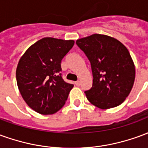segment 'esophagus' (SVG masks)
I'll return each instance as SVG.
<instances>
[{
    "label": "esophagus",
    "mask_w": 148,
    "mask_h": 148,
    "mask_svg": "<svg viewBox=\"0 0 148 148\" xmlns=\"http://www.w3.org/2000/svg\"><path fill=\"white\" fill-rule=\"evenodd\" d=\"M80 81H77V82H75V85H76V86H80Z\"/></svg>",
    "instance_id": "esophagus-1"
}]
</instances>
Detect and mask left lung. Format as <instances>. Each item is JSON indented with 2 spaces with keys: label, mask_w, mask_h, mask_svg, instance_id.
<instances>
[{
  "label": "left lung",
  "mask_w": 148,
  "mask_h": 148,
  "mask_svg": "<svg viewBox=\"0 0 148 148\" xmlns=\"http://www.w3.org/2000/svg\"><path fill=\"white\" fill-rule=\"evenodd\" d=\"M77 45L89 58L93 86L85 92L91 104L101 109L120 106L133 86L136 68L126 47L113 37L93 34L77 39Z\"/></svg>",
  "instance_id": "left-lung-1"
}]
</instances>
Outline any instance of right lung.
Here are the masks:
<instances>
[{
    "label": "right lung",
    "instance_id": "right-lung-1",
    "mask_svg": "<svg viewBox=\"0 0 148 148\" xmlns=\"http://www.w3.org/2000/svg\"><path fill=\"white\" fill-rule=\"evenodd\" d=\"M74 44L71 39L46 37L20 58L16 72L18 89L27 106L38 113L54 114L67 100L74 85L66 82L59 72L62 59Z\"/></svg>",
    "mask_w": 148,
    "mask_h": 148
}]
</instances>
